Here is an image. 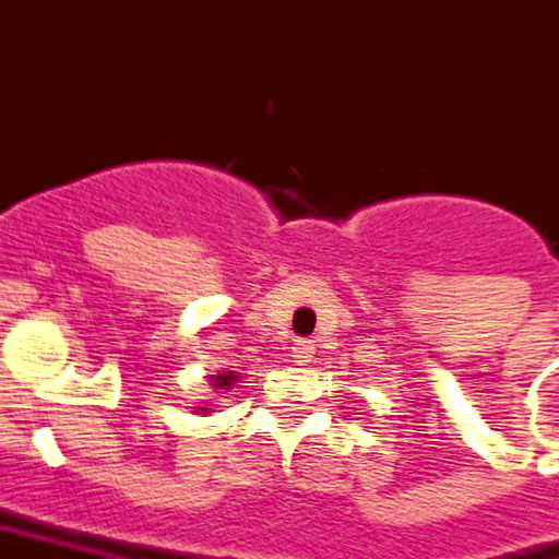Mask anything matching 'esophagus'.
I'll return each instance as SVG.
<instances>
[{
	"mask_svg": "<svg viewBox=\"0 0 559 559\" xmlns=\"http://www.w3.org/2000/svg\"><path fill=\"white\" fill-rule=\"evenodd\" d=\"M293 358H298V360L312 358V341H295V344H293Z\"/></svg>",
	"mask_w": 559,
	"mask_h": 559,
	"instance_id": "34e87169",
	"label": "esophagus"
}]
</instances>
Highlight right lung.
Wrapping results in <instances>:
<instances>
[{
  "instance_id": "obj_1",
  "label": "right lung",
  "mask_w": 559,
  "mask_h": 559,
  "mask_svg": "<svg viewBox=\"0 0 559 559\" xmlns=\"http://www.w3.org/2000/svg\"><path fill=\"white\" fill-rule=\"evenodd\" d=\"M229 381H233V374H218V378H215L213 386H227ZM199 409H201V406H199Z\"/></svg>"
}]
</instances>
